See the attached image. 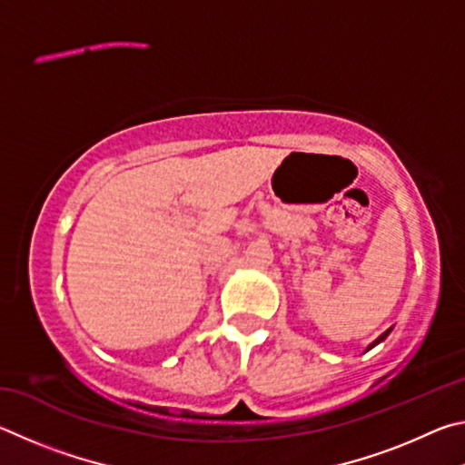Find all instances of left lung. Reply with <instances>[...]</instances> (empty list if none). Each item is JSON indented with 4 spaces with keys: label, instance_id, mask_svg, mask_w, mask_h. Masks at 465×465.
Returning <instances> with one entry per match:
<instances>
[{
    "label": "left lung",
    "instance_id": "8db88e82",
    "mask_svg": "<svg viewBox=\"0 0 465 465\" xmlns=\"http://www.w3.org/2000/svg\"><path fill=\"white\" fill-rule=\"evenodd\" d=\"M390 331H392V329H388L386 332H381V335H380L376 341H373V343H370V345H368V349H365V351H370V349H373V347H376V345H380L381 341H384V339L390 335Z\"/></svg>",
    "mask_w": 465,
    "mask_h": 465
}]
</instances>
